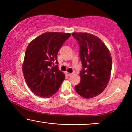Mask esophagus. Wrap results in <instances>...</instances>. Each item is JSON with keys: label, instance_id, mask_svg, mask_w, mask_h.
<instances>
[{"label": "esophagus", "instance_id": "34e87169", "mask_svg": "<svg viewBox=\"0 0 132 132\" xmlns=\"http://www.w3.org/2000/svg\"><path fill=\"white\" fill-rule=\"evenodd\" d=\"M66 74L67 75H68V76H71V75H73V73H68V71H66Z\"/></svg>", "mask_w": 132, "mask_h": 132}]
</instances>
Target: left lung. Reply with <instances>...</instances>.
I'll return each instance as SVG.
<instances>
[{
	"label": "left lung",
	"mask_w": 132,
	"mask_h": 132,
	"mask_svg": "<svg viewBox=\"0 0 132 132\" xmlns=\"http://www.w3.org/2000/svg\"><path fill=\"white\" fill-rule=\"evenodd\" d=\"M80 46L82 69L81 81L75 87L81 97L91 98L100 94L108 84L112 61L110 52L99 38L87 32H73Z\"/></svg>",
	"instance_id": "left-lung-1"
}]
</instances>
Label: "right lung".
I'll use <instances>...</instances> for the list:
<instances>
[{"instance_id":"add662e5","label":"right lung","mask_w":132,"mask_h":132,"mask_svg":"<svg viewBox=\"0 0 132 132\" xmlns=\"http://www.w3.org/2000/svg\"><path fill=\"white\" fill-rule=\"evenodd\" d=\"M70 36V33L45 32L28 44L23 73L27 84L35 94L49 98L59 90L65 75L58 69L57 55Z\"/></svg>"}]
</instances>
